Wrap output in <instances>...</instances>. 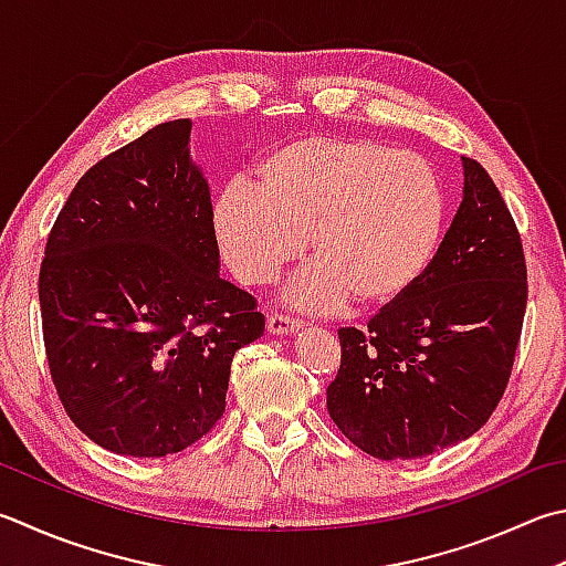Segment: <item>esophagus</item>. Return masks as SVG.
Returning <instances> with one entry per match:
<instances>
[{"label":"esophagus","mask_w":566,"mask_h":566,"mask_svg":"<svg viewBox=\"0 0 566 566\" xmlns=\"http://www.w3.org/2000/svg\"><path fill=\"white\" fill-rule=\"evenodd\" d=\"M269 333L271 335H295L297 329H303V319H295L291 315H281V313H273L269 315Z\"/></svg>","instance_id":"1"}]
</instances>
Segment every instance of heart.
I'll use <instances>...</instances> for the list:
<instances>
[{
    "label": "heart",
    "mask_w": 566,
    "mask_h": 566,
    "mask_svg": "<svg viewBox=\"0 0 566 566\" xmlns=\"http://www.w3.org/2000/svg\"><path fill=\"white\" fill-rule=\"evenodd\" d=\"M443 231V195L419 155L313 135L285 143L255 167V187L231 182L211 209V233L243 285H271L305 255L317 263L287 301L329 313L352 295L384 307L423 279ZM308 241H304V237Z\"/></svg>",
    "instance_id": "heart-1"
}]
</instances>
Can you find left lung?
Wrapping results in <instances>:
<instances>
[{
	"mask_svg": "<svg viewBox=\"0 0 566 566\" xmlns=\"http://www.w3.org/2000/svg\"><path fill=\"white\" fill-rule=\"evenodd\" d=\"M527 269L513 217L485 169L463 157V199L429 271L367 329L343 327L327 411L381 461H411L473 436L513 371Z\"/></svg>",
	"mask_w": 566,
	"mask_h": 566,
	"instance_id": "left-lung-1",
	"label": "left lung"
}]
</instances>
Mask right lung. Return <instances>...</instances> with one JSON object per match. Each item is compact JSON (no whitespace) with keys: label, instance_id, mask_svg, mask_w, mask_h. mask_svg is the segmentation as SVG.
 Listing matches in <instances>:
<instances>
[{"label":"right lung","instance_id":"add662e5","mask_svg":"<svg viewBox=\"0 0 566 566\" xmlns=\"http://www.w3.org/2000/svg\"><path fill=\"white\" fill-rule=\"evenodd\" d=\"M191 120L103 157L63 205L39 273L44 345L71 421L135 458L185 451L227 407L231 359L263 335L255 301L219 275Z\"/></svg>","mask_w":566,"mask_h":566}]
</instances>
